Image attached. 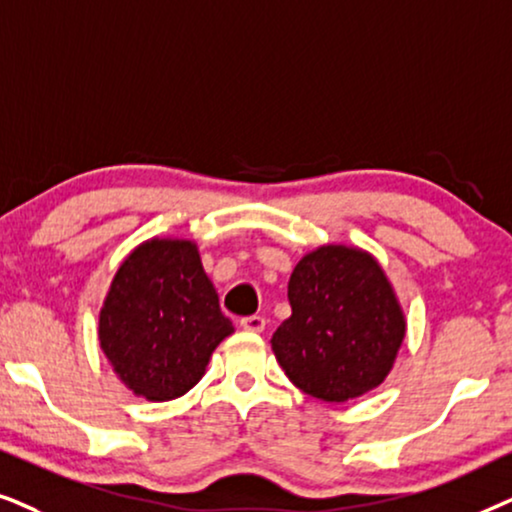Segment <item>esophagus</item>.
<instances>
[{
  "label": "esophagus",
  "mask_w": 512,
  "mask_h": 512,
  "mask_svg": "<svg viewBox=\"0 0 512 512\" xmlns=\"http://www.w3.org/2000/svg\"><path fill=\"white\" fill-rule=\"evenodd\" d=\"M264 325H267V320L262 316H245L241 318V327L245 332H262Z\"/></svg>",
  "instance_id": "esophagus-1"
}]
</instances>
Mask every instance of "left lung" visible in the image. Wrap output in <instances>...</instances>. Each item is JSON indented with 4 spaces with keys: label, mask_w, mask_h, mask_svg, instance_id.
<instances>
[{
    "label": "left lung",
    "mask_w": 512,
    "mask_h": 512,
    "mask_svg": "<svg viewBox=\"0 0 512 512\" xmlns=\"http://www.w3.org/2000/svg\"><path fill=\"white\" fill-rule=\"evenodd\" d=\"M288 299L292 316L278 325L271 349L299 391L346 403L384 384L407 318L372 252L318 245L292 269Z\"/></svg>",
    "instance_id": "left-lung-1"
}]
</instances>
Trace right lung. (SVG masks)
<instances>
[{
	"instance_id": "1",
	"label": "right lung",
	"mask_w": 512,
	"mask_h": 512,
	"mask_svg": "<svg viewBox=\"0 0 512 512\" xmlns=\"http://www.w3.org/2000/svg\"><path fill=\"white\" fill-rule=\"evenodd\" d=\"M234 325L189 238H147L119 264L98 320L100 349L121 384L166 403L199 384Z\"/></svg>"
}]
</instances>
